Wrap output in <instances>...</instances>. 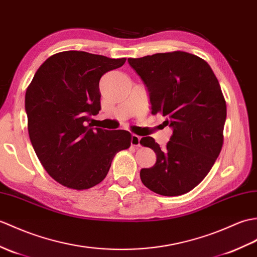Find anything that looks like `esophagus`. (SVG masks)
I'll list each match as a JSON object with an SVG mask.
<instances>
[{
	"mask_svg": "<svg viewBox=\"0 0 257 257\" xmlns=\"http://www.w3.org/2000/svg\"><path fill=\"white\" fill-rule=\"evenodd\" d=\"M140 139H141L140 137L137 136V135H133V136H131V140H130L131 146L136 147V148H139V147H140Z\"/></svg>",
	"mask_w": 257,
	"mask_h": 257,
	"instance_id": "obj_1",
	"label": "esophagus"
}]
</instances>
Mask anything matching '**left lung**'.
<instances>
[{
    "label": "left lung",
    "mask_w": 257,
    "mask_h": 257,
    "mask_svg": "<svg viewBox=\"0 0 257 257\" xmlns=\"http://www.w3.org/2000/svg\"><path fill=\"white\" fill-rule=\"evenodd\" d=\"M145 82L152 114L165 117L173 135L164 150L152 137L140 145L151 148L157 162L142 169L145 186L162 196L195 188L211 170L223 145L226 104L219 82L204 59L184 51L129 58Z\"/></svg>",
    "instance_id": "obj_1"
}]
</instances>
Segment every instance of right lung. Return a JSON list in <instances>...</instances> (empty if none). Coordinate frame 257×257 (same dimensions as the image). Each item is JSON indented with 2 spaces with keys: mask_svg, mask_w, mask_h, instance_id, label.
I'll return each mask as SVG.
<instances>
[{
  "mask_svg": "<svg viewBox=\"0 0 257 257\" xmlns=\"http://www.w3.org/2000/svg\"><path fill=\"white\" fill-rule=\"evenodd\" d=\"M126 58L85 51L49 57L35 73L25 95L28 134L41 165L53 180L76 190L99 184L116 153L130 147L126 130L92 128L100 110L99 80Z\"/></svg>",
  "mask_w": 257,
  "mask_h": 257,
  "instance_id": "obj_1",
  "label": "right lung"
}]
</instances>
